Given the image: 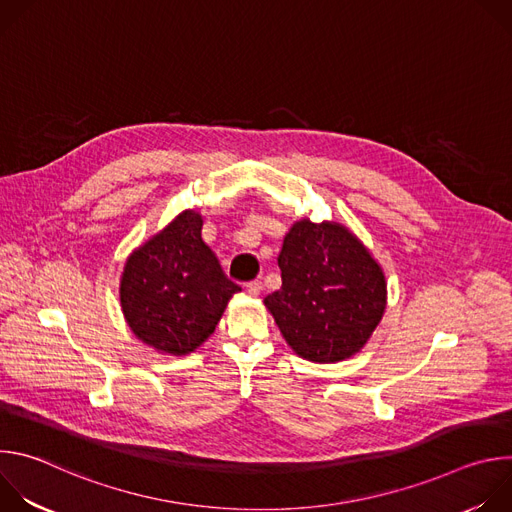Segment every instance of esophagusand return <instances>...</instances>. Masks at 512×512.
<instances>
[{"instance_id": "1", "label": "esophagus", "mask_w": 512, "mask_h": 512, "mask_svg": "<svg viewBox=\"0 0 512 512\" xmlns=\"http://www.w3.org/2000/svg\"><path fill=\"white\" fill-rule=\"evenodd\" d=\"M261 287H263V285H261V281H257V279H255V281H249V283H247V294H249V296H259Z\"/></svg>"}]
</instances>
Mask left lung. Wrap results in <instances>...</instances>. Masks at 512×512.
<instances>
[{"label":"left lung","mask_w":512,"mask_h":512,"mask_svg":"<svg viewBox=\"0 0 512 512\" xmlns=\"http://www.w3.org/2000/svg\"><path fill=\"white\" fill-rule=\"evenodd\" d=\"M281 287L265 298L285 342L312 362L358 352L383 318V269L348 229L302 218L277 257Z\"/></svg>","instance_id":"obj_1"}]
</instances>
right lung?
Returning a JSON list of instances; mask_svg holds the SVG:
<instances>
[{
	"instance_id": "1",
	"label": "right lung",
	"mask_w": 512,
	"mask_h": 512,
	"mask_svg": "<svg viewBox=\"0 0 512 512\" xmlns=\"http://www.w3.org/2000/svg\"><path fill=\"white\" fill-rule=\"evenodd\" d=\"M200 231V214L184 210L131 253L121 275V308L129 328L166 354L180 356L200 346L241 291Z\"/></svg>"
}]
</instances>
